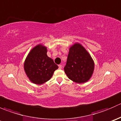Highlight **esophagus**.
Here are the masks:
<instances>
[{
  "label": "esophagus",
  "mask_w": 121,
  "mask_h": 121,
  "mask_svg": "<svg viewBox=\"0 0 121 121\" xmlns=\"http://www.w3.org/2000/svg\"><path fill=\"white\" fill-rule=\"evenodd\" d=\"M58 68H59V69H61V68H62V65H60H60H58Z\"/></svg>",
  "instance_id": "1"
}]
</instances>
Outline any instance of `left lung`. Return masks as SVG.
<instances>
[{
	"label": "left lung",
	"mask_w": 121,
	"mask_h": 121,
	"mask_svg": "<svg viewBox=\"0 0 121 121\" xmlns=\"http://www.w3.org/2000/svg\"><path fill=\"white\" fill-rule=\"evenodd\" d=\"M94 61L90 53L78 43L69 48L64 71L69 80L76 83H84L90 80L94 70Z\"/></svg>",
	"instance_id": "1"
}]
</instances>
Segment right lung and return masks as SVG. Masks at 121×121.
I'll list each match as a JSON object with an SVG mask.
<instances>
[{
	"label": "right lung",
	"mask_w": 121,
	"mask_h": 121,
	"mask_svg": "<svg viewBox=\"0 0 121 121\" xmlns=\"http://www.w3.org/2000/svg\"><path fill=\"white\" fill-rule=\"evenodd\" d=\"M47 48L41 44L30 50L24 63V69L29 80L35 84H43L48 81L58 69L53 59L47 55Z\"/></svg>",
	"instance_id": "right-lung-1"
}]
</instances>
